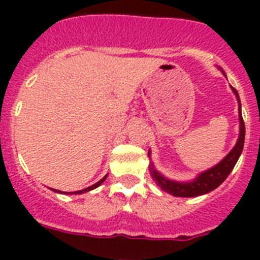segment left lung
I'll return each mask as SVG.
<instances>
[{
	"mask_svg": "<svg viewBox=\"0 0 260 260\" xmlns=\"http://www.w3.org/2000/svg\"><path fill=\"white\" fill-rule=\"evenodd\" d=\"M232 90H234V93L236 94V98H238L239 120H240V134H239L238 143H236V146L234 147V150L231 151L230 154L226 155L225 158L222 159L217 166L212 167V169H209V170L205 171V173H202L201 175H198L197 179H194V181L191 182H187V183H179V182L166 179V178L162 177L158 171L152 169V170H151L152 181H154L160 189L167 191V193L171 194V196H175V197H197V196H202V194L209 193V191L214 190L216 187H218L222 182L225 181L226 177L231 174V171L234 170L235 165H236L239 156L242 154L243 146H244L246 126H244L242 110H240V98H239V94L238 91H236V89L232 87Z\"/></svg>",
	"mask_w": 260,
	"mask_h": 260,
	"instance_id": "1",
	"label": "left lung"
}]
</instances>
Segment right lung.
Segmentation results:
<instances>
[{
	"label": "right lung",
	"mask_w": 260,
	"mask_h": 260,
	"mask_svg": "<svg viewBox=\"0 0 260 260\" xmlns=\"http://www.w3.org/2000/svg\"><path fill=\"white\" fill-rule=\"evenodd\" d=\"M105 178H106V177H104V178H102V179H101V181H98L97 183H94V185H93V186H90V187H86V189H83V190H79V191H73V193H70V194H81V193H86V191H89V190L95 189V187H98V186L101 185L102 182L105 181ZM55 191H58V193H59V190H55Z\"/></svg>",
	"instance_id": "1"
}]
</instances>
